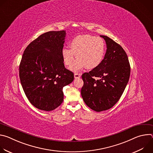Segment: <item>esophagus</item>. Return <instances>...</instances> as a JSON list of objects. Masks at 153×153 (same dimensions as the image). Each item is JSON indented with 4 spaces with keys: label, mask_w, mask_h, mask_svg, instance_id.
Returning <instances> with one entry per match:
<instances>
[{
    "label": "esophagus",
    "mask_w": 153,
    "mask_h": 153,
    "mask_svg": "<svg viewBox=\"0 0 153 153\" xmlns=\"http://www.w3.org/2000/svg\"><path fill=\"white\" fill-rule=\"evenodd\" d=\"M80 76H81V74H79V73H75V74H74V78H75V79L79 78V77H80Z\"/></svg>",
    "instance_id": "esophagus-1"
}]
</instances>
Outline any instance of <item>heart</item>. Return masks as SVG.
I'll return each mask as SVG.
<instances>
[{
    "instance_id": "heart-1",
    "label": "heart",
    "mask_w": 153,
    "mask_h": 153,
    "mask_svg": "<svg viewBox=\"0 0 153 153\" xmlns=\"http://www.w3.org/2000/svg\"><path fill=\"white\" fill-rule=\"evenodd\" d=\"M71 49L63 48L62 56L65 65L77 72L86 67L92 70L98 67L103 60L106 45L103 39L89 34L79 35L75 37L70 43Z\"/></svg>"
}]
</instances>
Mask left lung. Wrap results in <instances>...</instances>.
Segmentation results:
<instances>
[{"label": "left lung", "instance_id": "left-lung-1", "mask_svg": "<svg viewBox=\"0 0 153 153\" xmlns=\"http://www.w3.org/2000/svg\"><path fill=\"white\" fill-rule=\"evenodd\" d=\"M100 37L105 40L107 48L103 60L98 67L82 75L83 100L97 112L110 109L119 101L128 82L131 70L123 48L108 36Z\"/></svg>", "mask_w": 153, "mask_h": 153}]
</instances>
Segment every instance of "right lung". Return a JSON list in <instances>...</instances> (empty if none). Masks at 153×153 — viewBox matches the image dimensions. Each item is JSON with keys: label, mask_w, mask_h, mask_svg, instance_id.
<instances>
[{"label": "right lung", "mask_w": 153, "mask_h": 153, "mask_svg": "<svg viewBox=\"0 0 153 153\" xmlns=\"http://www.w3.org/2000/svg\"><path fill=\"white\" fill-rule=\"evenodd\" d=\"M66 31L39 36L25 50L19 65L20 83L30 103L39 110H55L63 100V88L74 80L62 56Z\"/></svg>", "instance_id": "add662e5"}]
</instances>
